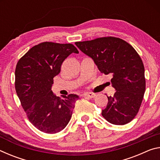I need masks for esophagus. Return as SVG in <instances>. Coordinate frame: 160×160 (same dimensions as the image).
<instances>
[{"mask_svg":"<svg viewBox=\"0 0 160 160\" xmlns=\"http://www.w3.org/2000/svg\"><path fill=\"white\" fill-rule=\"evenodd\" d=\"M96 94L94 93H92V92H86L83 94V97H90V98H94L95 97Z\"/></svg>","mask_w":160,"mask_h":160,"instance_id":"34e87169","label":"esophagus"}]
</instances>
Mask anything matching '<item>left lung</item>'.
Segmentation results:
<instances>
[{
	"label": "left lung",
	"instance_id": "8db88e82",
	"mask_svg": "<svg viewBox=\"0 0 160 160\" xmlns=\"http://www.w3.org/2000/svg\"><path fill=\"white\" fill-rule=\"evenodd\" d=\"M75 45L93 59L102 73L113 75L116 92L107 97L102 115L114 125H125L138 113L145 91V68L139 54L124 40L114 37L77 42Z\"/></svg>",
	"mask_w": 160,
	"mask_h": 160
}]
</instances>
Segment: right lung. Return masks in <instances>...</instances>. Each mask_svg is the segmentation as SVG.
<instances>
[{"mask_svg": "<svg viewBox=\"0 0 160 160\" xmlns=\"http://www.w3.org/2000/svg\"><path fill=\"white\" fill-rule=\"evenodd\" d=\"M78 53L72 44L45 42L31 48L15 68V88L22 107L34 127L47 133L62 131L70 120L76 94L60 98L51 91L53 78L65 59Z\"/></svg>", "mask_w": 160, "mask_h": 160, "instance_id": "right-lung-1", "label": "right lung"}]
</instances>
